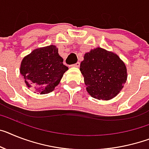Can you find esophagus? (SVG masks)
I'll return each instance as SVG.
<instances>
[{
    "label": "esophagus",
    "mask_w": 149,
    "mask_h": 149,
    "mask_svg": "<svg viewBox=\"0 0 149 149\" xmlns=\"http://www.w3.org/2000/svg\"><path fill=\"white\" fill-rule=\"evenodd\" d=\"M79 64H80V63H79V62H77V63H74V64L72 65V67H79Z\"/></svg>",
    "instance_id": "1"
}]
</instances>
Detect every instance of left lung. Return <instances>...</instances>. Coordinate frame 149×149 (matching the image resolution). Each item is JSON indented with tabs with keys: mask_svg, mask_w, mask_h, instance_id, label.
<instances>
[{
	"mask_svg": "<svg viewBox=\"0 0 149 149\" xmlns=\"http://www.w3.org/2000/svg\"><path fill=\"white\" fill-rule=\"evenodd\" d=\"M86 90L97 99L110 100L127 81L126 65L116 54L97 47L86 53L80 63Z\"/></svg>",
	"mask_w": 149,
	"mask_h": 149,
	"instance_id": "1",
	"label": "left lung"
}]
</instances>
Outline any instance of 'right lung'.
Instances as JSON below:
<instances>
[{"label":"right lung","mask_w":149,"mask_h":149,"mask_svg":"<svg viewBox=\"0 0 149 149\" xmlns=\"http://www.w3.org/2000/svg\"><path fill=\"white\" fill-rule=\"evenodd\" d=\"M54 45L35 49L22 59L20 73L28 88H35L40 94L51 92L59 84L68 70Z\"/></svg>","instance_id":"obj_1"}]
</instances>
